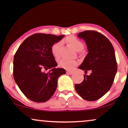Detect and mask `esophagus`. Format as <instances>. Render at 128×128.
<instances>
[{
	"instance_id": "esophagus-1",
	"label": "esophagus",
	"mask_w": 128,
	"mask_h": 128,
	"mask_svg": "<svg viewBox=\"0 0 128 128\" xmlns=\"http://www.w3.org/2000/svg\"><path fill=\"white\" fill-rule=\"evenodd\" d=\"M66 73H67L68 74H69V75H71V74H72L73 73V72H70V71H67L66 72Z\"/></svg>"
}]
</instances>
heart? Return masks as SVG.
Returning a JSON list of instances; mask_svg holds the SVG:
<instances>
[{
	"mask_svg": "<svg viewBox=\"0 0 128 128\" xmlns=\"http://www.w3.org/2000/svg\"><path fill=\"white\" fill-rule=\"evenodd\" d=\"M66 42L69 44L76 51H80L84 48V44L82 42L74 36H70L66 38ZM62 45L60 41L57 42L52 45L51 52L54 57L58 58L60 54V48ZM78 62L74 60H67L65 59H61L59 61V65L68 70H72L78 65Z\"/></svg>",
	"mask_w": 128,
	"mask_h": 128,
	"instance_id": "b5f03b06",
	"label": "heart"
}]
</instances>
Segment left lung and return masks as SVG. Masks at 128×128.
Returning <instances> with one entry per match:
<instances>
[{
	"instance_id": "obj_1",
	"label": "left lung",
	"mask_w": 128,
	"mask_h": 128,
	"mask_svg": "<svg viewBox=\"0 0 128 128\" xmlns=\"http://www.w3.org/2000/svg\"><path fill=\"white\" fill-rule=\"evenodd\" d=\"M78 36L84 40L88 52L78 68L90 74L84 75L83 81L75 84V89L86 100H97L109 91L116 75L114 49L109 40L97 31H83Z\"/></svg>"
}]
</instances>
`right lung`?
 Returning <instances> with one entry per match:
<instances>
[{
  "mask_svg": "<svg viewBox=\"0 0 128 128\" xmlns=\"http://www.w3.org/2000/svg\"><path fill=\"white\" fill-rule=\"evenodd\" d=\"M64 35L33 34L18 47L13 60V76L16 83L26 97L36 102H46L55 92L58 78L65 74L58 65L51 52L54 44ZM52 69L47 74L44 70Z\"/></svg>",
  "mask_w": 128,
  "mask_h": 128,
  "instance_id": "right-lung-1",
  "label": "right lung"
}]
</instances>
